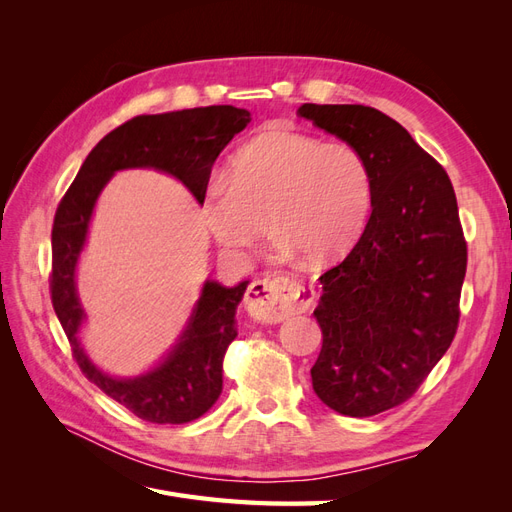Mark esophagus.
<instances>
[{
    "label": "esophagus",
    "mask_w": 512,
    "mask_h": 512,
    "mask_svg": "<svg viewBox=\"0 0 512 512\" xmlns=\"http://www.w3.org/2000/svg\"><path fill=\"white\" fill-rule=\"evenodd\" d=\"M316 301L314 286L303 284L297 275H275L258 280L247 290L245 305L250 316L258 322L277 324L288 316L307 312Z\"/></svg>",
    "instance_id": "obj_1"
}]
</instances>
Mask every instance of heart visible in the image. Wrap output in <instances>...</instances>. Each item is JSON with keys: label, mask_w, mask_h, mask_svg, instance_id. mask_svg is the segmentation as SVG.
Here are the masks:
<instances>
[{"label": "heart", "mask_w": 512, "mask_h": 512, "mask_svg": "<svg viewBox=\"0 0 512 512\" xmlns=\"http://www.w3.org/2000/svg\"><path fill=\"white\" fill-rule=\"evenodd\" d=\"M203 220L224 250L245 254L265 235L267 215L282 254L331 262L359 241L374 207V175L363 153L318 136L269 130L243 145L230 173L205 183Z\"/></svg>", "instance_id": "1"}]
</instances>
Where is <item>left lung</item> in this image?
Here are the masks:
<instances>
[{
    "mask_svg": "<svg viewBox=\"0 0 512 512\" xmlns=\"http://www.w3.org/2000/svg\"><path fill=\"white\" fill-rule=\"evenodd\" d=\"M297 115L369 162L374 209L352 252L320 275L316 395L346 416L408 401L451 346L468 245L453 183L404 126L363 104H303Z\"/></svg>",
    "mask_w": 512,
    "mask_h": 512,
    "instance_id": "obj_1",
    "label": "left lung"
}]
</instances>
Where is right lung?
Masks as SVG:
<instances>
[{"label":"right lung","instance_id":"1","mask_svg":"<svg viewBox=\"0 0 512 512\" xmlns=\"http://www.w3.org/2000/svg\"><path fill=\"white\" fill-rule=\"evenodd\" d=\"M250 121L252 117L245 108L230 104L132 117L91 149L55 211L49 288L74 361L89 382L143 421L158 425L190 423L218 401L224 354L237 337L235 312L247 282L235 288L207 282L188 329L160 367L130 380L106 376L87 359L76 337L85 314L76 297L74 271L85 245L91 211L106 181L115 170L123 168L164 170L183 181L200 203L213 162L232 136L245 130Z\"/></svg>","mask_w":512,"mask_h":512}]
</instances>
